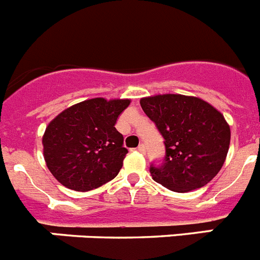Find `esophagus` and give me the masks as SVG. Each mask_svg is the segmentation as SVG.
Listing matches in <instances>:
<instances>
[{"instance_id": "esophagus-1", "label": "esophagus", "mask_w": 260, "mask_h": 260, "mask_svg": "<svg viewBox=\"0 0 260 260\" xmlns=\"http://www.w3.org/2000/svg\"><path fill=\"white\" fill-rule=\"evenodd\" d=\"M137 150L139 151L141 153H146V147H144V144H141V146L138 147Z\"/></svg>"}]
</instances>
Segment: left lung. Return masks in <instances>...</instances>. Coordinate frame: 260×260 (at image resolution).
Instances as JSON below:
<instances>
[{
  "label": "left lung",
  "mask_w": 260,
  "mask_h": 260,
  "mask_svg": "<svg viewBox=\"0 0 260 260\" xmlns=\"http://www.w3.org/2000/svg\"><path fill=\"white\" fill-rule=\"evenodd\" d=\"M141 107L165 139V162L151 167L153 180L177 192L207 185L228 155L231 127L224 116L210 103L180 93L143 98Z\"/></svg>",
  "instance_id": "obj_1"
}]
</instances>
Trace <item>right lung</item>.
<instances>
[{
    "label": "right lung",
    "mask_w": 260,
    "mask_h": 260,
    "mask_svg": "<svg viewBox=\"0 0 260 260\" xmlns=\"http://www.w3.org/2000/svg\"><path fill=\"white\" fill-rule=\"evenodd\" d=\"M128 105V99H88L50 121L43 135V152L59 183L89 191L118 174L127 150L114 125Z\"/></svg>",
    "instance_id": "obj_1"
}]
</instances>
